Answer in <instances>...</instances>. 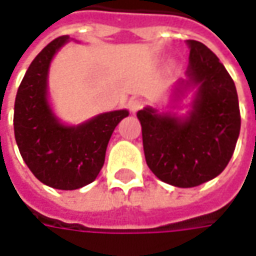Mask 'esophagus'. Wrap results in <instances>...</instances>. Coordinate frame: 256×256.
<instances>
[{
    "label": "esophagus",
    "instance_id": "obj_1",
    "mask_svg": "<svg viewBox=\"0 0 256 256\" xmlns=\"http://www.w3.org/2000/svg\"><path fill=\"white\" fill-rule=\"evenodd\" d=\"M142 106H144V100H142V99L132 98L130 100H128V108H130V110H132L133 114L138 112Z\"/></svg>",
    "mask_w": 256,
    "mask_h": 256
}]
</instances>
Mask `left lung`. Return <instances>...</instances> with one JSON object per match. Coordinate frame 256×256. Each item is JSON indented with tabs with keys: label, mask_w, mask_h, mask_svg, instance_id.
<instances>
[{
	"label": "left lung",
	"mask_w": 256,
	"mask_h": 256,
	"mask_svg": "<svg viewBox=\"0 0 256 256\" xmlns=\"http://www.w3.org/2000/svg\"><path fill=\"white\" fill-rule=\"evenodd\" d=\"M186 44L189 81L180 85L199 86L189 116L160 114L152 108L137 112L148 168L162 182L178 188L199 186L220 175L232 157L241 128L230 74L208 46L198 40Z\"/></svg>",
	"instance_id": "8db88e82"
}]
</instances>
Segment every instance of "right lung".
<instances>
[{"label":"right lung","mask_w":256,"mask_h":256,"mask_svg":"<svg viewBox=\"0 0 256 256\" xmlns=\"http://www.w3.org/2000/svg\"><path fill=\"white\" fill-rule=\"evenodd\" d=\"M60 36L34 57L15 98L14 132L19 152L42 184L74 190L94 182L105 162L106 147L128 110L95 116L80 126H64L48 102V71L56 52L68 42Z\"/></svg>","instance_id":"add662e5"}]
</instances>
